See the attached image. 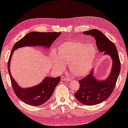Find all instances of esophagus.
<instances>
[{"label": "esophagus", "instance_id": "1", "mask_svg": "<svg viewBox=\"0 0 128 128\" xmlns=\"http://www.w3.org/2000/svg\"><path fill=\"white\" fill-rule=\"evenodd\" d=\"M61 80L62 81L64 80H66V81H72V79H70V78H68V77H65V76H62L61 78Z\"/></svg>", "mask_w": 128, "mask_h": 128}]
</instances>
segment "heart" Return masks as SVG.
<instances>
[{
  "instance_id": "b5f03b06",
  "label": "heart",
  "mask_w": 128,
  "mask_h": 128,
  "mask_svg": "<svg viewBox=\"0 0 128 128\" xmlns=\"http://www.w3.org/2000/svg\"><path fill=\"white\" fill-rule=\"evenodd\" d=\"M96 53L93 45L76 40L66 41L58 45V56L55 52H52V64L55 68L62 70L64 64H69V68L73 75L84 76L91 68Z\"/></svg>"
}]
</instances>
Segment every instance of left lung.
<instances>
[{"mask_svg": "<svg viewBox=\"0 0 128 128\" xmlns=\"http://www.w3.org/2000/svg\"><path fill=\"white\" fill-rule=\"evenodd\" d=\"M83 34L92 36L100 53L109 56L112 60L111 70L106 79L96 78L94 68L88 75L79 80L80 87L74 94L75 98L84 105H96L107 99L112 93L120 74V61L116 46L102 32L94 29L83 32Z\"/></svg>", "mask_w": 128, "mask_h": 128, "instance_id": "obj_1", "label": "left lung"}]
</instances>
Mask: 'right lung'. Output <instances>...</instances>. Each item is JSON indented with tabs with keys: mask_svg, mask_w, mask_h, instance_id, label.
Masks as SVG:
<instances>
[{
	"mask_svg": "<svg viewBox=\"0 0 128 128\" xmlns=\"http://www.w3.org/2000/svg\"><path fill=\"white\" fill-rule=\"evenodd\" d=\"M60 34V32H30L17 42L12 48L8 62V71L14 93L17 97L25 103L33 106L44 104L51 97L56 85L60 82V77L46 76L41 83L34 86L26 88L20 87L13 78L10 72L12 54L15 50L24 46H40L48 50Z\"/></svg>",
	"mask_w": 128,
	"mask_h": 128,
	"instance_id": "1",
	"label": "right lung"
}]
</instances>
